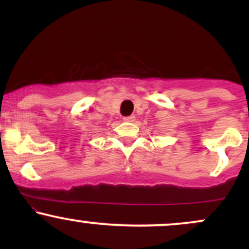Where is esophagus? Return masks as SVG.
<instances>
[{
	"label": "esophagus",
	"instance_id": "obj_1",
	"mask_svg": "<svg viewBox=\"0 0 249 249\" xmlns=\"http://www.w3.org/2000/svg\"><path fill=\"white\" fill-rule=\"evenodd\" d=\"M124 119L125 122H134V119H136V117H134V115H131V116H126V117H124Z\"/></svg>",
	"mask_w": 249,
	"mask_h": 249
}]
</instances>
